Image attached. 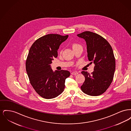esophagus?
<instances>
[{
  "label": "esophagus",
  "mask_w": 131,
  "mask_h": 131,
  "mask_svg": "<svg viewBox=\"0 0 131 131\" xmlns=\"http://www.w3.org/2000/svg\"><path fill=\"white\" fill-rule=\"evenodd\" d=\"M72 75H78V72H76V71H74V72H73L72 73Z\"/></svg>",
  "instance_id": "1"
}]
</instances>
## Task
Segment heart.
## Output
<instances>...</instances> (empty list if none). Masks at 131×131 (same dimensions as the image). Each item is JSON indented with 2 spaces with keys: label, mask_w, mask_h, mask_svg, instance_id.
I'll use <instances>...</instances> for the list:
<instances>
[{
  "label": "heart",
  "mask_w": 131,
  "mask_h": 131,
  "mask_svg": "<svg viewBox=\"0 0 131 131\" xmlns=\"http://www.w3.org/2000/svg\"><path fill=\"white\" fill-rule=\"evenodd\" d=\"M80 46H81V45H79V44H77V43H74L72 45L73 49H74L75 48H77V47H80Z\"/></svg>",
  "instance_id": "b5f03b06"
}]
</instances>
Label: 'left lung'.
<instances>
[{
	"label": "left lung",
	"instance_id": "obj_1",
	"mask_svg": "<svg viewBox=\"0 0 131 131\" xmlns=\"http://www.w3.org/2000/svg\"><path fill=\"white\" fill-rule=\"evenodd\" d=\"M77 36L86 41L88 59L90 64H95L91 75L81 72L85 77L81 90L88 95L99 96L106 91L113 79L115 60L112 48L105 38L95 33L84 31Z\"/></svg>",
	"mask_w": 131,
	"mask_h": 131
}]
</instances>
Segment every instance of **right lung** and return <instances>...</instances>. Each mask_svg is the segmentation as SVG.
I'll return each instance as SVG.
<instances>
[{"mask_svg":"<svg viewBox=\"0 0 131 131\" xmlns=\"http://www.w3.org/2000/svg\"><path fill=\"white\" fill-rule=\"evenodd\" d=\"M68 37L50 34L39 38L32 44L26 60L25 67L31 85L40 96L50 99L62 93L66 78L70 75L67 70L53 72L50 64L57 57V50Z\"/></svg>","mask_w":131,"mask_h":131,"instance_id":"add662e5","label":"right lung"}]
</instances>
